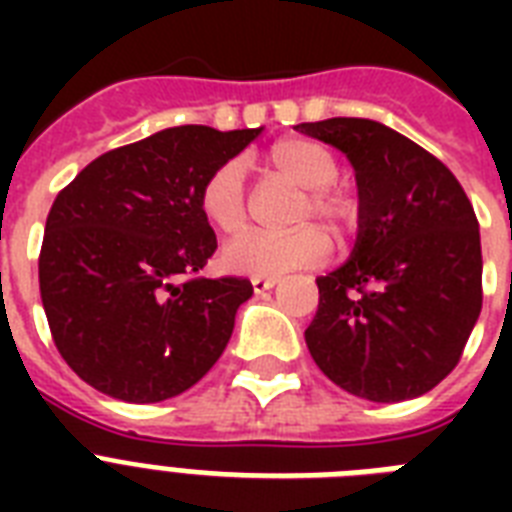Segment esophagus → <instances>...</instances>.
<instances>
[{
  "mask_svg": "<svg viewBox=\"0 0 512 512\" xmlns=\"http://www.w3.org/2000/svg\"><path fill=\"white\" fill-rule=\"evenodd\" d=\"M279 284V279H273V276H252V289H255L257 295L260 292H268V289H273Z\"/></svg>",
  "mask_w": 512,
  "mask_h": 512,
  "instance_id": "34e87169",
  "label": "esophagus"
}]
</instances>
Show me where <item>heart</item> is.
Wrapping results in <instances>:
<instances>
[{"mask_svg": "<svg viewBox=\"0 0 512 512\" xmlns=\"http://www.w3.org/2000/svg\"><path fill=\"white\" fill-rule=\"evenodd\" d=\"M273 175L305 188L297 204L295 223L319 217L332 228L353 220V201L335 188L337 159L327 146L313 140H281L268 151ZM204 220L220 236H239L249 225V199L244 164L239 159L220 164L199 191ZM332 252V239L321 225H300L289 233H247L223 249V263L249 276H279L295 268H313Z\"/></svg>", "mask_w": 512, "mask_h": 512, "instance_id": "heart-1", "label": "heart"}]
</instances>
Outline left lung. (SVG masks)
<instances>
[{"instance_id":"obj_1","label":"left lung","mask_w":512,"mask_h":512,"mask_svg":"<svg viewBox=\"0 0 512 512\" xmlns=\"http://www.w3.org/2000/svg\"><path fill=\"white\" fill-rule=\"evenodd\" d=\"M295 130L340 148L358 185L353 255L316 279L313 361L366 401L422 396L457 366L481 313L473 204L444 162L385 124L337 116Z\"/></svg>"}]
</instances>
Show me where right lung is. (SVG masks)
<instances>
[{
    "label": "right lung",
    "mask_w": 512,
    "mask_h": 512,
    "mask_svg": "<svg viewBox=\"0 0 512 512\" xmlns=\"http://www.w3.org/2000/svg\"><path fill=\"white\" fill-rule=\"evenodd\" d=\"M257 135L170 127L98 156L52 201L39 292L55 348L87 385L156 404L223 356L252 284L199 276L217 249L199 191Z\"/></svg>",
    "instance_id": "obj_1"
}]
</instances>
